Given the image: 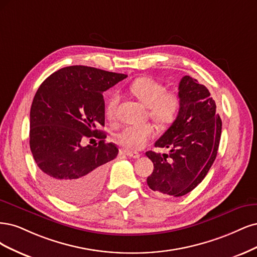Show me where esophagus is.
<instances>
[{
	"label": "esophagus",
	"mask_w": 257,
	"mask_h": 257,
	"mask_svg": "<svg viewBox=\"0 0 257 257\" xmlns=\"http://www.w3.org/2000/svg\"><path fill=\"white\" fill-rule=\"evenodd\" d=\"M125 154L128 156V157H131V158H135V159H138V158H140V154L139 153H137V152H129V151H127V152H125Z\"/></svg>",
	"instance_id": "1"
}]
</instances>
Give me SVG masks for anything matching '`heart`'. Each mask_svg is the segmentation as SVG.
Wrapping results in <instances>:
<instances>
[{
  "mask_svg": "<svg viewBox=\"0 0 257 257\" xmlns=\"http://www.w3.org/2000/svg\"><path fill=\"white\" fill-rule=\"evenodd\" d=\"M130 92L140 101L150 107V116L160 125H168L175 119L180 106V98L174 92H167V88L151 77L136 79L129 86ZM118 98L112 96L106 105V117L113 119L116 116ZM155 127L152 123L129 125L120 129L114 136L119 146L130 152L142 150L148 141L155 136Z\"/></svg>",
  "mask_w": 257,
  "mask_h": 257,
  "instance_id": "b5f03b06",
  "label": "heart"
}]
</instances>
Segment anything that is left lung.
<instances>
[{
    "label": "left lung",
    "instance_id": "1",
    "mask_svg": "<svg viewBox=\"0 0 257 257\" xmlns=\"http://www.w3.org/2000/svg\"><path fill=\"white\" fill-rule=\"evenodd\" d=\"M180 106L176 119L155 143L170 154L146 152L154 163L147 185L157 194L183 196L201 183L216 159L222 120L209 90L185 76L179 82Z\"/></svg>",
    "mask_w": 257,
    "mask_h": 257
}]
</instances>
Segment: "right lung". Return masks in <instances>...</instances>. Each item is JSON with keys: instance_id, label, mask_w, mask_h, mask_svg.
<instances>
[{"instance_id": "1", "label": "right lung", "mask_w": 257, "mask_h": 257, "mask_svg": "<svg viewBox=\"0 0 257 257\" xmlns=\"http://www.w3.org/2000/svg\"><path fill=\"white\" fill-rule=\"evenodd\" d=\"M126 74L87 66H69L48 77L30 112V147L41 179L56 196L70 203L94 198L103 187L106 163L118 148L104 142L102 93ZM101 141L83 148L85 138Z\"/></svg>"}]
</instances>
